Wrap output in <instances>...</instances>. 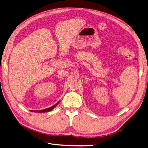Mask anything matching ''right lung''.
<instances>
[{"label": "right lung", "instance_id": "obj_1", "mask_svg": "<svg viewBox=\"0 0 148 148\" xmlns=\"http://www.w3.org/2000/svg\"><path fill=\"white\" fill-rule=\"evenodd\" d=\"M59 103V101L58 102V103H56V104H54V106H52V107L51 108H47V109H43V110H40V111H31L32 112H49L50 111H52L53 109L55 108L56 107V106L58 105Z\"/></svg>", "mask_w": 148, "mask_h": 148}]
</instances>
